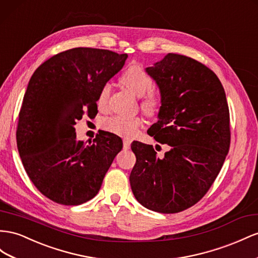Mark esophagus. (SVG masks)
I'll return each mask as SVG.
<instances>
[{
  "label": "esophagus",
  "mask_w": 258,
  "mask_h": 258,
  "mask_svg": "<svg viewBox=\"0 0 258 258\" xmlns=\"http://www.w3.org/2000/svg\"><path fill=\"white\" fill-rule=\"evenodd\" d=\"M123 149L129 150L130 149V141L127 139H123Z\"/></svg>",
  "instance_id": "esophagus-1"
}]
</instances>
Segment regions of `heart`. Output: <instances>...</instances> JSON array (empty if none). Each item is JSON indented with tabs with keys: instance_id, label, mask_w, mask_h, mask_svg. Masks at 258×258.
<instances>
[{
	"instance_id": "obj_1",
	"label": "heart",
	"mask_w": 258,
	"mask_h": 258,
	"mask_svg": "<svg viewBox=\"0 0 258 258\" xmlns=\"http://www.w3.org/2000/svg\"><path fill=\"white\" fill-rule=\"evenodd\" d=\"M120 81L124 87H127L132 93L141 97V108L145 114L153 115L156 113L159 106L158 96L151 91L154 86V82L151 76L140 66H131L121 76ZM110 94L109 83L103 85L99 95H97V104L104 108L107 106V102ZM143 120L140 117H124V116H112L105 118L102 121V127L106 131L114 135L123 137L126 139L134 138L138 131L142 127Z\"/></svg>"
}]
</instances>
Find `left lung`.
<instances>
[{"mask_svg": "<svg viewBox=\"0 0 258 258\" xmlns=\"http://www.w3.org/2000/svg\"><path fill=\"white\" fill-rule=\"evenodd\" d=\"M145 71L162 96L158 121L148 134L171 149L159 158L152 145L131 144V190L151 211L179 213L205 196L224 165L230 146L226 93L213 71L184 55L168 53Z\"/></svg>", "mask_w": 258, "mask_h": 258, "instance_id": "1", "label": "left lung"}]
</instances>
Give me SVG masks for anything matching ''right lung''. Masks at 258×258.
<instances>
[{
	"label": "right lung",
	"mask_w": 258,
	"mask_h": 258,
	"mask_svg": "<svg viewBox=\"0 0 258 258\" xmlns=\"http://www.w3.org/2000/svg\"><path fill=\"white\" fill-rule=\"evenodd\" d=\"M127 54L75 47L41 64L28 83L18 116L17 148L34 186L61 205H80L100 191L121 139L109 132L89 143L75 124L85 110L97 114L103 85L123 67Z\"/></svg>",
	"instance_id": "obj_1"
}]
</instances>
